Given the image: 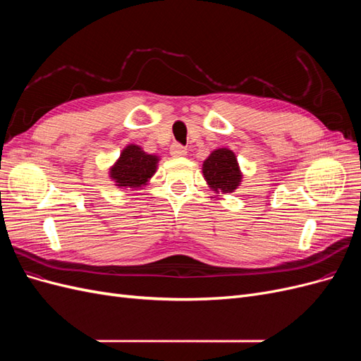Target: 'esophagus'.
<instances>
[{"instance_id":"34e87169","label":"esophagus","mask_w":361,"mask_h":361,"mask_svg":"<svg viewBox=\"0 0 361 361\" xmlns=\"http://www.w3.org/2000/svg\"><path fill=\"white\" fill-rule=\"evenodd\" d=\"M170 154L174 158H179V157H185L187 155V149H185L182 145L179 143H173L170 147Z\"/></svg>"}]
</instances>
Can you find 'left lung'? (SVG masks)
Segmentation results:
<instances>
[{"label": "left lung", "instance_id": "8db88e82", "mask_svg": "<svg viewBox=\"0 0 361 361\" xmlns=\"http://www.w3.org/2000/svg\"><path fill=\"white\" fill-rule=\"evenodd\" d=\"M202 170L207 185L215 192H233L243 179L235 154L226 147L214 150L203 162Z\"/></svg>", "mask_w": 361, "mask_h": 361}]
</instances>
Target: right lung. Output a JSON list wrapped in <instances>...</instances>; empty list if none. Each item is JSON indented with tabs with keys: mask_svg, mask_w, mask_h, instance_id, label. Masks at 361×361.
I'll return each mask as SVG.
<instances>
[{
	"mask_svg": "<svg viewBox=\"0 0 361 361\" xmlns=\"http://www.w3.org/2000/svg\"><path fill=\"white\" fill-rule=\"evenodd\" d=\"M158 161L157 155H149L140 146L129 145L111 167L110 178L117 187L141 188L155 174Z\"/></svg>",
	"mask_w": 361,
	"mask_h": 361,
	"instance_id": "right-lung-1",
	"label": "right lung"
}]
</instances>
